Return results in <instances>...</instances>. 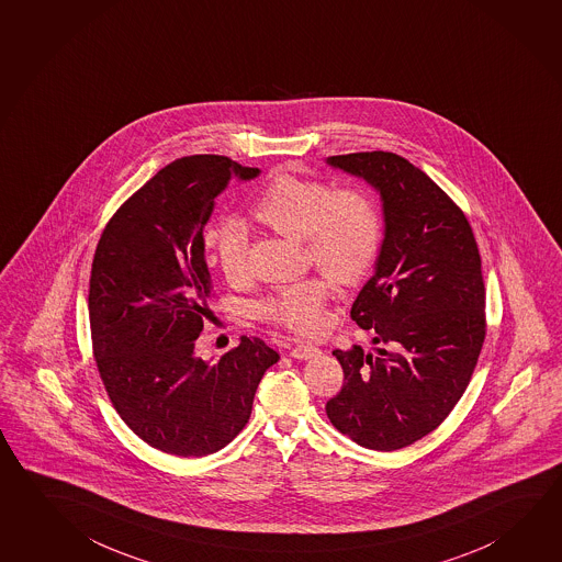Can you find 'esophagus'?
Returning a JSON list of instances; mask_svg holds the SVG:
<instances>
[{
    "mask_svg": "<svg viewBox=\"0 0 562 562\" xmlns=\"http://www.w3.org/2000/svg\"><path fill=\"white\" fill-rule=\"evenodd\" d=\"M318 355H321V350L311 342H301V345L291 348V357L296 358V360H311V358L318 357Z\"/></svg>",
    "mask_w": 562,
    "mask_h": 562,
    "instance_id": "1",
    "label": "esophagus"
}]
</instances>
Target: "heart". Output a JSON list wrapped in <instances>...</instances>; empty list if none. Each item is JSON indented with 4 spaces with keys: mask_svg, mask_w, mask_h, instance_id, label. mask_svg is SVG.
<instances>
[{
    "mask_svg": "<svg viewBox=\"0 0 562 562\" xmlns=\"http://www.w3.org/2000/svg\"><path fill=\"white\" fill-rule=\"evenodd\" d=\"M254 215L279 234L305 239L306 251L330 279L357 283L374 263L382 244L376 207L357 188H340L296 173L281 172L267 184L254 204ZM214 263L225 281L241 283L247 276L249 235L241 222H227L207 237ZM323 279L311 277L277 286L259 305L263 317L313 333L323 325L328 301Z\"/></svg>",
    "mask_w": 562,
    "mask_h": 562,
    "instance_id": "heart-1",
    "label": "heart"
}]
</instances>
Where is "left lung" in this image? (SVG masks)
I'll use <instances>...</instances> for the list:
<instances>
[{"instance_id":"1","label":"left lung","mask_w":562,"mask_h":562,"mask_svg":"<svg viewBox=\"0 0 562 562\" xmlns=\"http://www.w3.org/2000/svg\"><path fill=\"white\" fill-rule=\"evenodd\" d=\"M382 204L374 273L350 317L372 347L333 350L345 386L330 424L358 446L402 449L438 428L470 384L485 338V285L470 222L431 178L392 153L330 156Z\"/></svg>"}]
</instances>
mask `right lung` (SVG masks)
<instances>
[{
  "mask_svg": "<svg viewBox=\"0 0 562 562\" xmlns=\"http://www.w3.org/2000/svg\"><path fill=\"white\" fill-rule=\"evenodd\" d=\"M259 173L215 154L180 158L121 205L97 245L89 283L97 367L124 424L164 453L202 458L225 448L279 360L257 337L239 338L215 362L195 355L214 289L205 224L232 178Z\"/></svg>",
  "mask_w": 562,
  "mask_h": 562,
  "instance_id": "add662e5",
  "label": "right lung"
}]
</instances>
